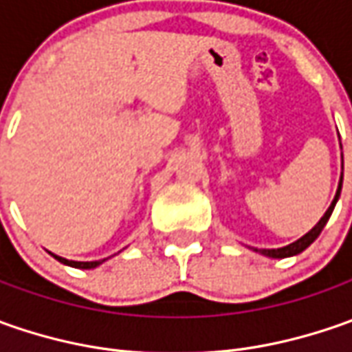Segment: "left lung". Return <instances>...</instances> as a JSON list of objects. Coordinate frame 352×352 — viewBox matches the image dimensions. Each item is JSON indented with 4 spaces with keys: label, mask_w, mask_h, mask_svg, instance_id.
Listing matches in <instances>:
<instances>
[{
    "label": "left lung",
    "mask_w": 352,
    "mask_h": 352,
    "mask_svg": "<svg viewBox=\"0 0 352 352\" xmlns=\"http://www.w3.org/2000/svg\"><path fill=\"white\" fill-rule=\"evenodd\" d=\"M341 186H343V176H341V182H339V188H337V194H335V199L331 201V206H329V210L325 211V215L319 219V223L309 231V233H305L302 239H298L296 243H292L288 247H282V249H261L256 250V252H261L264 256H270V258H286V256H294V254H300L302 250H305L319 236V233L323 231V227L325 223L329 221V217H331L333 210H335V204H337V199H339V194H341Z\"/></svg>",
    "instance_id": "8db88e82"
}]
</instances>
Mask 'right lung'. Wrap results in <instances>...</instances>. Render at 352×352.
Masks as SVG:
<instances>
[{
	"mask_svg": "<svg viewBox=\"0 0 352 352\" xmlns=\"http://www.w3.org/2000/svg\"><path fill=\"white\" fill-rule=\"evenodd\" d=\"M52 256H54V258H56L58 263L68 264V266H74V268H86V270H88V268H96V266H100V264L105 261V258H103V261H91V263H78V261H66V258H62V256H56V254H52Z\"/></svg>",
	"mask_w": 352,
	"mask_h": 352,
	"instance_id": "1",
	"label": "right lung"
}]
</instances>
